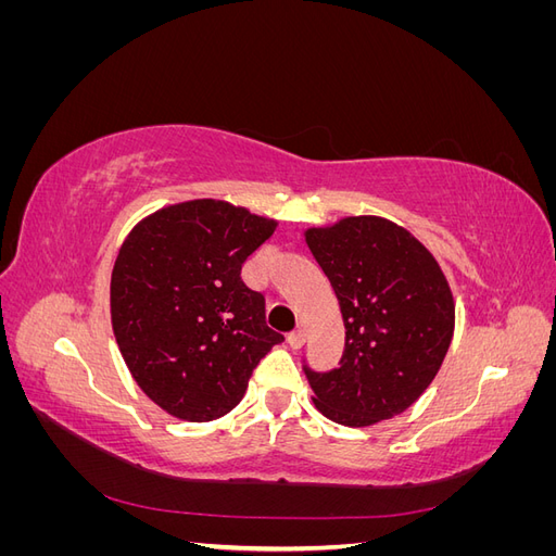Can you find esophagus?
Returning <instances> with one entry per match:
<instances>
[{
  "label": "esophagus",
  "instance_id": "1",
  "mask_svg": "<svg viewBox=\"0 0 556 556\" xmlns=\"http://www.w3.org/2000/svg\"><path fill=\"white\" fill-rule=\"evenodd\" d=\"M288 343H290V348H292V350H299L301 345L306 343V333L301 331V329H294V331H290V333H288Z\"/></svg>",
  "mask_w": 556,
  "mask_h": 556
}]
</instances>
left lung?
I'll return each instance as SVG.
<instances>
[{"instance_id": "obj_1", "label": "left lung", "mask_w": 556, "mask_h": 556, "mask_svg": "<svg viewBox=\"0 0 556 556\" xmlns=\"http://www.w3.org/2000/svg\"><path fill=\"white\" fill-rule=\"evenodd\" d=\"M306 243L345 325L339 366L315 371L301 359L317 410L368 427L410 408L452 341L454 304L439 262L410 231L368 215L308 229Z\"/></svg>"}]
</instances>
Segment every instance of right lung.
<instances>
[{
    "label": "right lung",
    "mask_w": 556,
    "mask_h": 556,
    "mask_svg": "<svg viewBox=\"0 0 556 556\" xmlns=\"http://www.w3.org/2000/svg\"><path fill=\"white\" fill-rule=\"evenodd\" d=\"M276 223L225 201L162 208L131 229L111 276V319L134 380L190 422L223 417L282 333L241 266Z\"/></svg>",
    "instance_id": "obj_1"
}]
</instances>
